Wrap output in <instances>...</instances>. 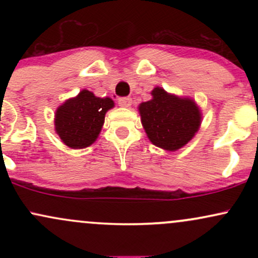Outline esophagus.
Here are the masks:
<instances>
[{
  "label": "esophagus",
  "mask_w": 258,
  "mask_h": 258,
  "mask_svg": "<svg viewBox=\"0 0 258 258\" xmlns=\"http://www.w3.org/2000/svg\"><path fill=\"white\" fill-rule=\"evenodd\" d=\"M119 105L121 108H130L132 105V99L128 97H123V98L119 99Z\"/></svg>",
  "instance_id": "34e87169"
}]
</instances>
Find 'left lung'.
Returning <instances> with one entry per match:
<instances>
[{
	"label": "left lung",
	"mask_w": 258,
	"mask_h": 258,
	"mask_svg": "<svg viewBox=\"0 0 258 258\" xmlns=\"http://www.w3.org/2000/svg\"><path fill=\"white\" fill-rule=\"evenodd\" d=\"M153 98L138 105L141 122L155 147L176 152L188 144L199 131L203 114L190 97L168 93L156 86Z\"/></svg>",
	"instance_id": "1"
}]
</instances>
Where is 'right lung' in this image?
Returning <instances> with one entry per match:
<instances>
[{
	"instance_id": "right-lung-1",
	"label": "right lung",
	"mask_w": 258,
	"mask_h": 258,
	"mask_svg": "<svg viewBox=\"0 0 258 258\" xmlns=\"http://www.w3.org/2000/svg\"><path fill=\"white\" fill-rule=\"evenodd\" d=\"M115 106L109 97L100 98L88 90L67 99L54 114V130L60 141L72 149H84L98 138L106 111Z\"/></svg>"
}]
</instances>
